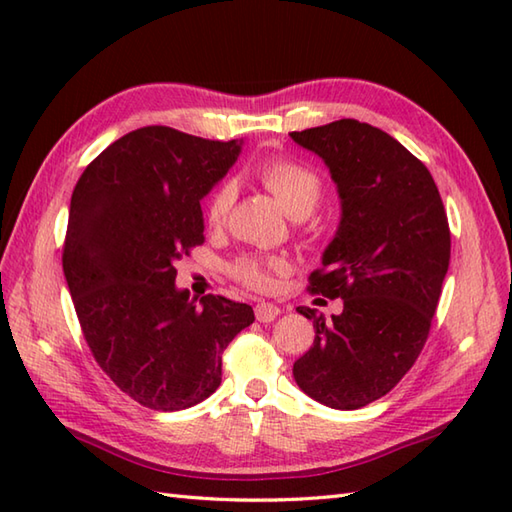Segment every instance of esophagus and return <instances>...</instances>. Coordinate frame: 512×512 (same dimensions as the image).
Here are the masks:
<instances>
[{
	"instance_id": "34e87169",
	"label": "esophagus",
	"mask_w": 512,
	"mask_h": 512,
	"mask_svg": "<svg viewBox=\"0 0 512 512\" xmlns=\"http://www.w3.org/2000/svg\"><path fill=\"white\" fill-rule=\"evenodd\" d=\"M279 314H281V310L277 306H273V303L262 301V303H257V306H255V317H257V321H262V323L275 321Z\"/></svg>"
}]
</instances>
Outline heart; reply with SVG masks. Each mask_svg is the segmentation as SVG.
I'll return each mask as SVG.
<instances>
[{
	"instance_id": "heart-1",
	"label": "heart",
	"mask_w": 512,
	"mask_h": 512,
	"mask_svg": "<svg viewBox=\"0 0 512 512\" xmlns=\"http://www.w3.org/2000/svg\"><path fill=\"white\" fill-rule=\"evenodd\" d=\"M257 178L264 184L266 191L277 200L281 209L290 217H295V220L308 217L314 211V206L319 204L323 193V184L317 173L310 167L299 165V162L292 160L268 162V165L259 167ZM233 198L235 191L231 184H222V187L211 195L209 204H206V220H209L211 226L224 224L228 211H231ZM286 270L288 264L286 259L281 257H242L233 266V275L239 281H244L246 286L268 288L270 281H273V275L286 273Z\"/></svg>"
}]
</instances>
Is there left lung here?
Segmentation results:
<instances>
[{
  "mask_svg": "<svg viewBox=\"0 0 512 512\" xmlns=\"http://www.w3.org/2000/svg\"><path fill=\"white\" fill-rule=\"evenodd\" d=\"M330 169L341 220L310 288L341 297L325 317L297 308L314 343L292 367L299 389L325 407L361 409L416 363L449 270L451 233L429 169L394 136L354 118L292 132Z\"/></svg>",
  "mask_w": 512,
  "mask_h": 512,
  "instance_id": "8db88e82",
  "label": "left lung"
}]
</instances>
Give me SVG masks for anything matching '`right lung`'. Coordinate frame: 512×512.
Listing matches in <instances>:
<instances>
[{
  "label": "right lung",
  "instance_id": "1",
  "mask_svg": "<svg viewBox=\"0 0 512 512\" xmlns=\"http://www.w3.org/2000/svg\"><path fill=\"white\" fill-rule=\"evenodd\" d=\"M244 140L143 127L83 171L70 200L63 273L90 350L116 387L180 411L222 383V352L255 321L246 303L176 286V262L204 242L200 200Z\"/></svg>",
  "mask_w": 512,
  "mask_h": 512
}]
</instances>
